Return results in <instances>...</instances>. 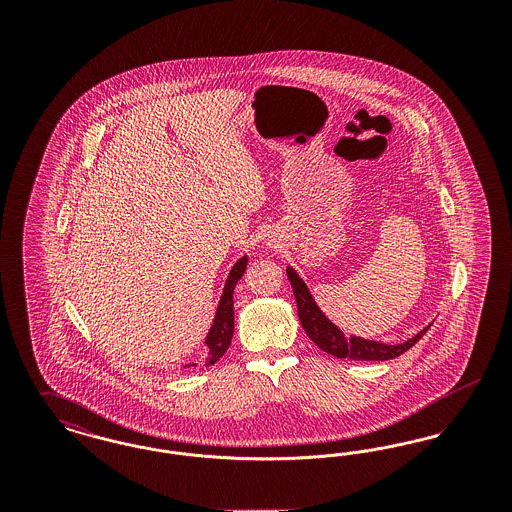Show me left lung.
<instances>
[{"label":"left lung","instance_id":"8db88e82","mask_svg":"<svg viewBox=\"0 0 512 512\" xmlns=\"http://www.w3.org/2000/svg\"><path fill=\"white\" fill-rule=\"evenodd\" d=\"M288 278L292 284L293 295L297 301V315L301 320L303 330L307 336L315 341L322 351L328 355H334L338 359H353V361H388L403 355L407 349H411L416 341L420 340L430 326L420 330L411 340L397 343V345H388L380 341L363 340V338H347L340 328H336L328 318L322 315L318 309L313 295L307 290L305 282L297 276L293 268L288 267Z\"/></svg>","mask_w":512,"mask_h":512}]
</instances>
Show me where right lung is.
Returning <instances> with one entry per match:
<instances>
[{
    "instance_id": "add662e5",
    "label": "right lung",
    "mask_w": 512,
    "mask_h": 512,
    "mask_svg": "<svg viewBox=\"0 0 512 512\" xmlns=\"http://www.w3.org/2000/svg\"><path fill=\"white\" fill-rule=\"evenodd\" d=\"M245 267H247V257H242L232 270L230 276L226 280L224 292L220 297L219 309H217V317L211 326V332L207 336V351L205 355L186 366H209L215 365L220 357L226 353L230 341H232V334H234V288L238 284V280L244 276Z\"/></svg>"
}]
</instances>
